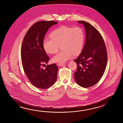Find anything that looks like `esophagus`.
<instances>
[{"instance_id": "esophagus-1", "label": "esophagus", "mask_w": 123, "mask_h": 123, "mask_svg": "<svg viewBox=\"0 0 123 123\" xmlns=\"http://www.w3.org/2000/svg\"><path fill=\"white\" fill-rule=\"evenodd\" d=\"M65 65V63H63V64H61V63H60V64H59V66H60V67H62V66L63 65Z\"/></svg>"}]
</instances>
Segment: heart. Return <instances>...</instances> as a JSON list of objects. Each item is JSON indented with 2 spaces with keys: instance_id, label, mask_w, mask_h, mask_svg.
I'll list each match as a JSON object with an SVG mask.
<instances>
[{
  "instance_id": "1",
  "label": "heart",
  "mask_w": 123,
  "mask_h": 123,
  "mask_svg": "<svg viewBox=\"0 0 123 123\" xmlns=\"http://www.w3.org/2000/svg\"><path fill=\"white\" fill-rule=\"evenodd\" d=\"M51 39H45L43 47L46 52L55 54L61 46L62 50L52 58L53 62L65 63L81 52L84 47L85 35L81 27L62 26L53 30L50 34Z\"/></svg>"
}]
</instances>
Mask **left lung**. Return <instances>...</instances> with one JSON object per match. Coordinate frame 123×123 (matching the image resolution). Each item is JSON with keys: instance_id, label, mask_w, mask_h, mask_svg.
<instances>
[{"instance_id": "obj_1", "label": "left lung", "mask_w": 123, "mask_h": 123, "mask_svg": "<svg viewBox=\"0 0 123 123\" xmlns=\"http://www.w3.org/2000/svg\"><path fill=\"white\" fill-rule=\"evenodd\" d=\"M77 22L84 25L86 40L82 52L74 60L77 64L74 78L79 86L87 88L97 84L104 73L107 65V51L99 31L87 22Z\"/></svg>"}]
</instances>
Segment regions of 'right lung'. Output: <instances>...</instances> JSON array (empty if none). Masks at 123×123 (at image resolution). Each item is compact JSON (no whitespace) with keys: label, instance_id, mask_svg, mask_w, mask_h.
I'll return each mask as SVG.
<instances>
[{"label":"right lung","instance_id":"obj_1","mask_svg":"<svg viewBox=\"0 0 123 123\" xmlns=\"http://www.w3.org/2000/svg\"><path fill=\"white\" fill-rule=\"evenodd\" d=\"M55 21H41L34 24L27 32L22 42L21 58L24 70L29 80L39 89H47L55 83L58 67L55 64L43 66L49 58L43 47L45 36Z\"/></svg>","mask_w":123,"mask_h":123}]
</instances>
